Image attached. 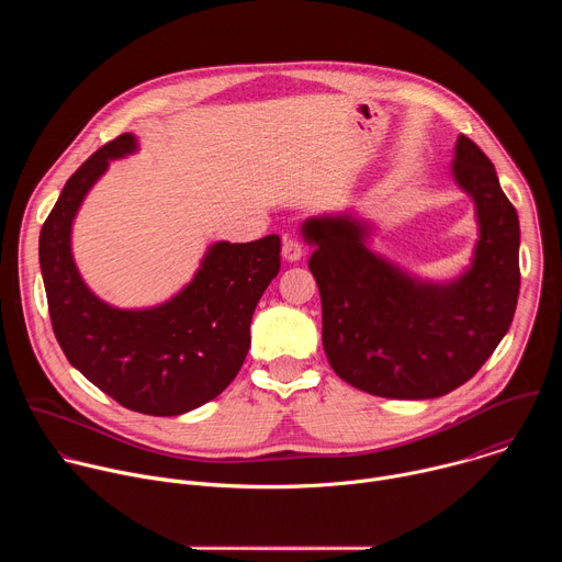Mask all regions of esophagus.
Segmentation results:
<instances>
[{
    "instance_id": "obj_1",
    "label": "esophagus",
    "mask_w": 562,
    "mask_h": 562,
    "mask_svg": "<svg viewBox=\"0 0 562 562\" xmlns=\"http://www.w3.org/2000/svg\"><path fill=\"white\" fill-rule=\"evenodd\" d=\"M302 254H304V247H302L300 239L295 235H284V239H282V258L289 260V262H297L302 258Z\"/></svg>"
}]
</instances>
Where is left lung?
Listing matches in <instances>:
<instances>
[{
  "label": "left lung",
  "instance_id": "1",
  "mask_svg": "<svg viewBox=\"0 0 562 562\" xmlns=\"http://www.w3.org/2000/svg\"><path fill=\"white\" fill-rule=\"evenodd\" d=\"M453 178L473 198L480 239L471 269L429 284L364 247L349 215L311 217L302 235L323 300V345L334 371L380 397L423 400L464 384L509 331L520 291V224L492 159L467 135Z\"/></svg>",
  "mask_w": 562,
  "mask_h": 562
}]
</instances>
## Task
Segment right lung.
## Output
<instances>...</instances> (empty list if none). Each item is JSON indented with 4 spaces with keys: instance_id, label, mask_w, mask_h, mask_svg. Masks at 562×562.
Here are the masks:
<instances>
[{
    "instance_id": "obj_1",
    "label": "right lung",
    "mask_w": 562,
    "mask_h": 562,
    "mask_svg": "<svg viewBox=\"0 0 562 562\" xmlns=\"http://www.w3.org/2000/svg\"><path fill=\"white\" fill-rule=\"evenodd\" d=\"M135 148L124 133L68 178L40 233V267L68 362L131 412L180 416L220 395L243 367L256 304L280 271V237L213 245L193 282L165 304L109 306L77 273L70 224L111 159Z\"/></svg>"
}]
</instances>
